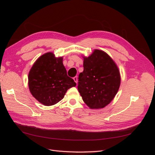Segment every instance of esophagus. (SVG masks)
Instances as JSON below:
<instances>
[{
	"label": "esophagus",
	"mask_w": 155,
	"mask_h": 155,
	"mask_svg": "<svg viewBox=\"0 0 155 155\" xmlns=\"http://www.w3.org/2000/svg\"><path fill=\"white\" fill-rule=\"evenodd\" d=\"M74 81L76 82V83H78V77L77 76H75L74 78Z\"/></svg>",
	"instance_id": "1"
}]
</instances>
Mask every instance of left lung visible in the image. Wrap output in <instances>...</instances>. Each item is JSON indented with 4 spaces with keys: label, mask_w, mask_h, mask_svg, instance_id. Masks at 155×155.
Instances as JSON below:
<instances>
[{
    "label": "left lung",
    "mask_w": 155,
    "mask_h": 155,
    "mask_svg": "<svg viewBox=\"0 0 155 155\" xmlns=\"http://www.w3.org/2000/svg\"><path fill=\"white\" fill-rule=\"evenodd\" d=\"M83 72L79 74V92L91 109H101L113 100L120 85L116 64L104 51L95 50L84 58Z\"/></svg>",
    "instance_id": "obj_1"
}]
</instances>
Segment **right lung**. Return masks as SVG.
Masks as SVG:
<instances>
[{"instance_id": "right-lung-1", "label": "right lung", "mask_w": 155, "mask_h": 155, "mask_svg": "<svg viewBox=\"0 0 155 155\" xmlns=\"http://www.w3.org/2000/svg\"><path fill=\"white\" fill-rule=\"evenodd\" d=\"M30 92L37 100L46 106L57 104L64 97L68 88L76 85L67 76L63 58H55L46 53L37 59L28 74Z\"/></svg>"}]
</instances>
